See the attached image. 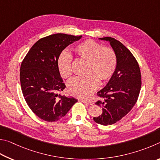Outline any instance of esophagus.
<instances>
[{
    "instance_id": "esophagus-1",
    "label": "esophagus",
    "mask_w": 160,
    "mask_h": 160,
    "mask_svg": "<svg viewBox=\"0 0 160 160\" xmlns=\"http://www.w3.org/2000/svg\"><path fill=\"white\" fill-rule=\"evenodd\" d=\"M82 102H83V103H86V104H87V105H93V102H91V101H86V100H82Z\"/></svg>"
}]
</instances>
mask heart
Listing matches in <instances>:
<instances>
[{
    "instance_id": "b5f03b06",
    "label": "heart",
    "mask_w": 160,
    "mask_h": 160,
    "mask_svg": "<svg viewBox=\"0 0 160 160\" xmlns=\"http://www.w3.org/2000/svg\"><path fill=\"white\" fill-rule=\"evenodd\" d=\"M74 52L78 57L88 60L85 77H74L67 83V87L75 96L88 98L100 85V78L106 81L112 77L117 69V58L114 50L110 47H103L98 42L86 40L74 48ZM72 56L64 50L59 55L58 67L64 78L72 74Z\"/></svg>"
}]
</instances>
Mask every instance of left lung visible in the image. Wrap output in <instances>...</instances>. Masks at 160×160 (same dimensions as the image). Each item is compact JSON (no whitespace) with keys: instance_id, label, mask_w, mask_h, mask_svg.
I'll return each mask as SVG.
<instances>
[{"instance_id":"1","label":"left lung","mask_w":160,"mask_h":160,"mask_svg":"<svg viewBox=\"0 0 160 160\" xmlns=\"http://www.w3.org/2000/svg\"><path fill=\"white\" fill-rule=\"evenodd\" d=\"M116 53L117 66L108 84L98 92L100 100L96 105L102 108L100 116L93 117L101 125H112L127 115L138 98L141 88V74L138 63L132 53L121 42L104 37Z\"/></svg>"}]
</instances>
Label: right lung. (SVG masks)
Returning a JSON list of instances; mask_svg holds the SVG:
<instances>
[{
    "label": "right lung",
    "mask_w": 160,
    "mask_h": 160,
    "mask_svg": "<svg viewBox=\"0 0 160 160\" xmlns=\"http://www.w3.org/2000/svg\"><path fill=\"white\" fill-rule=\"evenodd\" d=\"M82 36L55 33L36 42L25 56L20 67L22 94L36 116L52 122L66 115L77 100L62 96L65 88L58 67L62 51Z\"/></svg>",
    "instance_id": "obj_1"
}]
</instances>
